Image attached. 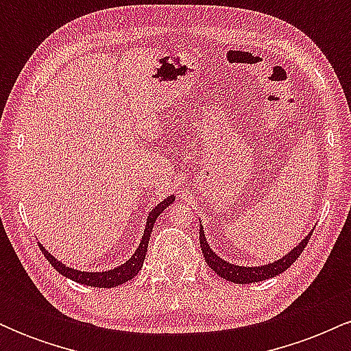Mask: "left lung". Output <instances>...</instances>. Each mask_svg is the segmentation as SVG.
<instances>
[{
	"label": "left lung",
	"instance_id": "obj_1",
	"mask_svg": "<svg viewBox=\"0 0 351 351\" xmlns=\"http://www.w3.org/2000/svg\"><path fill=\"white\" fill-rule=\"evenodd\" d=\"M310 236H312V231H310L308 234L287 254V256L280 257V259L274 261L271 264L247 267V265H236V264L228 263V261L221 259L216 252H213V249L209 247L206 241V236H204L203 226L199 224V244H201V251H203L204 261H206V264L217 274V276L223 277V279H226L229 282H234V284H252V282L267 280L271 279V277H276L284 271H287V269L295 263L297 257L300 256L302 251L305 249Z\"/></svg>",
	"mask_w": 351,
	"mask_h": 351
}]
</instances>
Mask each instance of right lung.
Masks as SVG:
<instances>
[{
	"label": "right lung",
	"instance_id": "obj_1",
	"mask_svg": "<svg viewBox=\"0 0 351 351\" xmlns=\"http://www.w3.org/2000/svg\"><path fill=\"white\" fill-rule=\"evenodd\" d=\"M173 201H175V195L168 196V198L163 199L162 203L158 204V206H155L152 209L150 215H148V217H147V226H145L142 241H140L138 247H136L134 256H132L130 259L127 261V263L119 265V267L112 269V271H104V272L77 271V269L67 267L66 264H62L60 261L56 259L52 254L46 251V247H43V244H39V247H41L44 257L49 261V264L52 265V267H54L59 274H62L64 277H67V279L79 282V284H84V285H90V287H99V289L117 287V285L125 284V282L132 280L136 276V274L140 272V269H142V265H143L145 256H147L148 241H150L153 224H155L156 217L162 215V213L168 206H170Z\"/></svg>",
	"mask_w": 351,
	"mask_h": 351
}]
</instances>
